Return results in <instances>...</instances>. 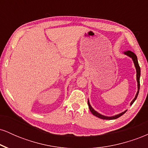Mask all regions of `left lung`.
<instances>
[{"label": "left lung", "instance_id": "left-lung-1", "mask_svg": "<svg viewBox=\"0 0 148 148\" xmlns=\"http://www.w3.org/2000/svg\"><path fill=\"white\" fill-rule=\"evenodd\" d=\"M124 53H125V55L128 56L129 57L132 58V60H133V61H134V65H135L136 69V80H137V83H138V91H137V93H136V96H135V97H134V99L132 100V101L130 103V105H132V104H133V103L134 102V101H135V100L136 99L137 97H138V92H139V89H140V66H139V64H138V59H137V56H136V54L134 53H133L132 51H127L124 52ZM88 106H89L90 111H91V113H92L93 115H95L96 117H97V118H99L103 119V120H115V119L118 118L119 117L122 116V115H123V114H125V113H126V111H127V110H126V111H125L124 112H123V113H120V114L114 115V116L108 117V116H105V115H101V114H100V113H98V112H97L96 111H95V110L92 108V107L90 106V104L89 100H88Z\"/></svg>", "mask_w": 148, "mask_h": 148}]
</instances>
